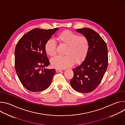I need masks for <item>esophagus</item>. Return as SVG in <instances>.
<instances>
[{"label": "esophagus", "instance_id": "esophagus-1", "mask_svg": "<svg viewBox=\"0 0 125 125\" xmlns=\"http://www.w3.org/2000/svg\"><path fill=\"white\" fill-rule=\"evenodd\" d=\"M62 70H60V69H56V72H57V73H58V72H61Z\"/></svg>", "mask_w": 125, "mask_h": 125}]
</instances>
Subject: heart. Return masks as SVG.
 Wrapping results in <instances>:
<instances>
[{"label": "heart", "instance_id": "obj_1", "mask_svg": "<svg viewBox=\"0 0 125 125\" xmlns=\"http://www.w3.org/2000/svg\"><path fill=\"white\" fill-rule=\"evenodd\" d=\"M60 45L66 46L63 57H56L51 61L53 67L63 69L74 64H79L85 58L90 47V41L84 35H79L69 30L59 33L56 38ZM47 54L53 58L56 54V44L52 40L45 45Z\"/></svg>", "mask_w": 125, "mask_h": 125}]
</instances>
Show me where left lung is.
Here are the masks:
<instances>
[{
	"mask_svg": "<svg viewBox=\"0 0 125 125\" xmlns=\"http://www.w3.org/2000/svg\"><path fill=\"white\" fill-rule=\"evenodd\" d=\"M89 40L90 47L84 61L73 69L74 76L70 81L73 89L88 93L98 86L108 67L107 46L100 35L90 28L76 30Z\"/></svg>",
	"mask_w": 125,
	"mask_h": 125,
	"instance_id": "1",
	"label": "left lung"
}]
</instances>
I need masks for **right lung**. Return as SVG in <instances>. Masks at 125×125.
I'll return each mask as SVG.
<instances>
[{"label":"right lung","mask_w":125,"mask_h":125,"mask_svg":"<svg viewBox=\"0 0 125 125\" xmlns=\"http://www.w3.org/2000/svg\"><path fill=\"white\" fill-rule=\"evenodd\" d=\"M58 29H32L17 43L15 49L16 72L23 85L29 91L41 92L51 84L56 71L54 69L44 68L50 64L45 45Z\"/></svg>","instance_id":"1"}]
</instances>
